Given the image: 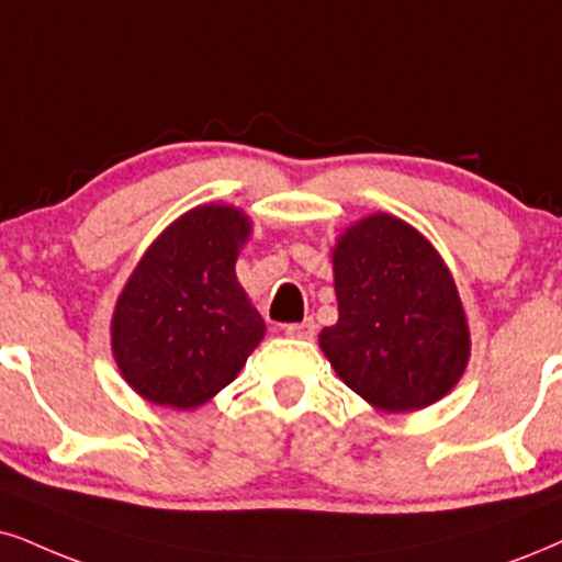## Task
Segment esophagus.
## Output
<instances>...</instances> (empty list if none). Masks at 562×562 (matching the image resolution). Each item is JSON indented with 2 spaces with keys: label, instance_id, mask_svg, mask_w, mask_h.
<instances>
[{
  "label": "esophagus",
  "instance_id": "esophagus-1",
  "mask_svg": "<svg viewBox=\"0 0 562 562\" xmlns=\"http://www.w3.org/2000/svg\"><path fill=\"white\" fill-rule=\"evenodd\" d=\"M283 334H286L289 338H313L315 336V321H313V317H307V321H302V323L283 325Z\"/></svg>",
  "mask_w": 562,
  "mask_h": 562
}]
</instances>
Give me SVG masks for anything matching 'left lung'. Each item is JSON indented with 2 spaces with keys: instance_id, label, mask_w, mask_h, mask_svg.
Returning <instances> with one entry per match:
<instances>
[{
  "instance_id": "8db88e82",
  "label": "left lung",
  "mask_w": 562,
  "mask_h": 562,
  "mask_svg": "<svg viewBox=\"0 0 562 562\" xmlns=\"http://www.w3.org/2000/svg\"><path fill=\"white\" fill-rule=\"evenodd\" d=\"M338 323L321 349L351 391L383 412L425 408L459 383L469 328L432 245L396 216L359 221L334 249Z\"/></svg>"
}]
</instances>
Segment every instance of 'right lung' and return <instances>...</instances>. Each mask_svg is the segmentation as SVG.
Listing matches in <instances>:
<instances>
[{
  "label": "right lung",
  "instance_id": "1",
  "mask_svg": "<svg viewBox=\"0 0 562 562\" xmlns=\"http://www.w3.org/2000/svg\"><path fill=\"white\" fill-rule=\"evenodd\" d=\"M249 237L237 207L200 205L150 245L116 302L124 380L158 406L195 408L226 387L266 334L234 262Z\"/></svg>",
  "mask_w": 562,
  "mask_h": 562
}]
</instances>
